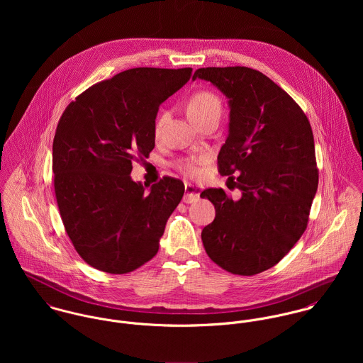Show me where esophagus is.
I'll list each match as a JSON object with an SVG mask.
<instances>
[{
  "label": "esophagus",
  "instance_id": "34e87169",
  "mask_svg": "<svg viewBox=\"0 0 363 363\" xmlns=\"http://www.w3.org/2000/svg\"><path fill=\"white\" fill-rule=\"evenodd\" d=\"M184 189H186V194L183 197V201L186 204H191V203H196L200 200V189L197 186L186 183Z\"/></svg>",
  "mask_w": 363,
  "mask_h": 363
}]
</instances>
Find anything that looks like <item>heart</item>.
<instances>
[{"mask_svg":"<svg viewBox=\"0 0 363 363\" xmlns=\"http://www.w3.org/2000/svg\"><path fill=\"white\" fill-rule=\"evenodd\" d=\"M212 110H218L220 111V101L219 98L211 92V91H197L194 92L190 99H189V104H187V113L191 117H197V116H201V114H206L209 113ZM164 118H166V114L162 113L155 121V127H154V133L155 135L160 134V130H162V125L164 123ZM207 160V156H199V157H186V159H180L177 162V167L189 177H199L200 173H201V169L200 166Z\"/></svg>","mask_w":363,"mask_h":363,"instance_id":"heart-1","label":"heart"}]
</instances>
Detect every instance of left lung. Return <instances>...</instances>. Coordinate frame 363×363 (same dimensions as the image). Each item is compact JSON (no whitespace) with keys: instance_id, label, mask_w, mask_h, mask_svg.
<instances>
[{"instance_id":"8db88e82","label":"left lung","mask_w":363,"mask_h":363,"mask_svg":"<svg viewBox=\"0 0 363 363\" xmlns=\"http://www.w3.org/2000/svg\"><path fill=\"white\" fill-rule=\"evenodd\" d=\"M230 106L229 135L218 155V170L234 179L242 199L222 189L200 197L215 207L203 229L208 257L228 272L256 275L284 259L308 228L318 186L309 118L281 86L249 67L199 68Z\"/></svg>"}]
</instances>
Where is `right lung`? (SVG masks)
Masks as SVG:
<instances>
[{
    "label": "right lung",
    "mask_w": 363,
    "mask_h": 363,
    "mask_svg": "<svg viewBox=\"0 0 363 363\" xmlns=\"http://www.w3.org/2000/svg\"><path fill=\"white\" fill-rule=\"evenodd\" d=\"M191 72L123 71L84 91L60 117L52 141L57 206L77 253L99 271L127 274L154 259L183 199L179 179L164 176L147 191L130 173L133 160L155 148L159 106Z\"/></svg>",
    "instance_id": "obj_1"
}]
</instances>
